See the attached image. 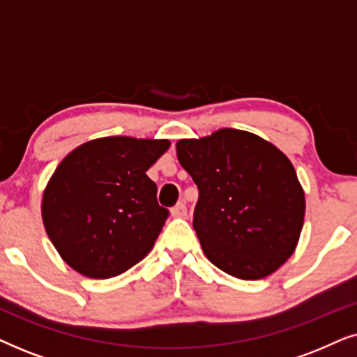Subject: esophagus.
Returning a JSON list of instances; mask_svg holds the SVG:
<instances>
[{
    "label": "esophagus",
    "mask_w": 357,
    "mask_h": 357,
    "mask_svg": "<svg viewBox=\"0 0 357 357\" xmlns=\"http://www.w3.org/2000/svg\"><path fill=\"white\" fill-rule=\"evenodd\" d=\"M187 211H188L187 204H185L183 202H180L172 208V216L174 218H185L187 216Z\"/></svg>",
    "instance_id": "esophagus-1"
}]
</instances>
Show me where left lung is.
I'll return each instance as SVG.
<instances>
[{
  "mask_svg": "<svg viewBox=\"0 0 357 357\" xmlns=\"http://www.w3.org/2000/svg\"><path fill=\"white\" fill-rule=\"evenodd\" d=\"M177 158L198 187L193 229L204 255L238 280H260L292 255L305 198L291 160L248 131L180 139Z\"/></svg>",
  "mask_w": 357,
  "mask_h": 357,
  "instance_id": "8db88e82",
  "label": "left lung"
}]
</instances>
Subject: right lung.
<instances>
[{
    "mask_svg": "<svg viewBox=\"0 0 357 357\" xmlns=\"http://www.w3.org/2000/svg\"><path fill=\"white\" fill-rule=\"evenodd\" d=\"M167 139L109 136L81 144L48 182L43 226L63 260L81 275L112 278L143 260L169 209L146 175Z\"/></svg>",
    "mask_w": 357,
    "mask_h": 357,
    "instance_id": "obj_1",
    "label": "right lung"
}]
</instances>
